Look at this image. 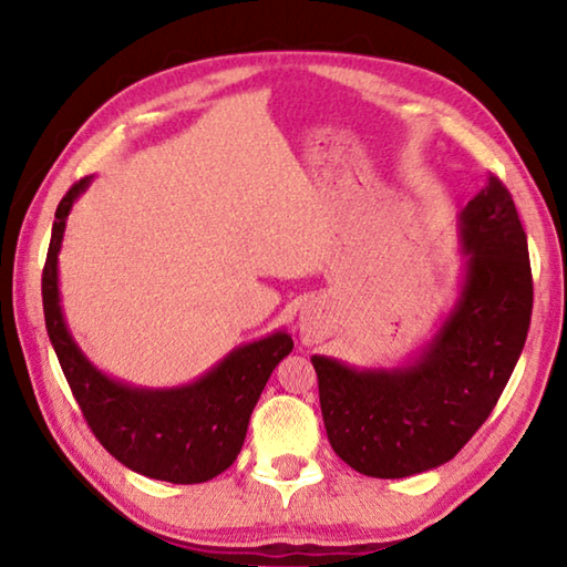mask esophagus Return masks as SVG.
<instances>
[{"label": "esophagus", "mask_w": 567, "mask_h": 567, "mask_svg": "<svg viewBox=\"0 0 567 567\" xmlns=\"http://www.w3.org/2000/svg\"><path fill=\"white\" fill-rule=\"evenodd\" d=\"M328 315L322 312V307L318 305H307L300 312V334L305 344H315L320 342L324 334H328Z\"/></svg>", "instance_id": "obj_1"}]
</instances>
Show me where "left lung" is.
Returning a JSON list of instances; mask_svg holds the SVG:
<instances>
[{"label": "left lung", "instance_id": "obj_1", "mask_svg": "<svg viewBox=\"0 0 567 567\" xmlns=\"http://www.w3.org/2000/svg\"><path fill=\"white\" fill-rule=\"evenodd\" d=\"M467 255L455 310L408 368L358 370L315 354L330 445L370 477H408L453 460L491 415L533 315L527 237L495 175L460 213Z\"/></svg>", "mask_w": 567, "mask_h": 567}]
</instances>
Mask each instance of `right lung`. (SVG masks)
<instances>
[{
    "instance_id": "add662e5",
    "label": "right lung",
    "mask_w": 567,
    "mask_h": 567,
    "mask_svg": "<svg viewBox=\"0 0 567 567\" xmlns=\"http://www.w3.org/2000/svg\"><path fill=\"white\" fill-rule=\"evenodd\" d=\"M92 177L74 182L54 213L52 239L42 270L47 334L70 382L72 395L94 437L134 473L175 485L207 483L235 463L243 450L249 415L277 362L292 352V338L275 332L243 344L192 385L145 390L100 372L66 330L56 255L72 203Z\"/></svg>"
}]
</instances>
